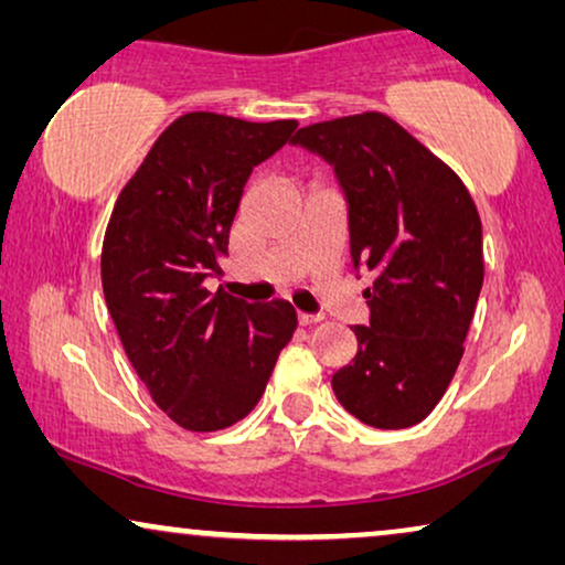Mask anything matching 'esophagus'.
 <instances>
[{"label":"esophagus","instance_id":"obj_1","mask_svg":"<svg viewBox=\"0 0 565 565\" xmlns=\"http://www.w3.org/2000/svg\"><path fill=\"white\" fill-rule=\"evenodd\" d=\"M319 321V316L316 313H298V323L300 327H311V323Z\"/></svg>","mask_w":565,"mask_h":565}]
</instances>
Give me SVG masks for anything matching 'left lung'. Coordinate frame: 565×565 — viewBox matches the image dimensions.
Segmentation results:
<instances>
[{"mask_svg": "<svg viewBox=\"0 0 565 565\" xmlns=\"http://www.w3.org/2000/svg\"><path fill=\"white\" fill-rule=\"evenodd\" d=\"M292 146L334 169L354 273L373 285L358 354L331 375L347 412L377 429L419 424L450 385L483 285L481 218L466 184L388 115L300 128Z\"/></svg>", "mask_w": 565, "mask_h": 565, "instance_id": "obj_1", "label": "left lung"}]
</instances>
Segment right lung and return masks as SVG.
<instances>
[{"instance_id":"right-lung-1","label":"right lung","mask_w":565,"mask_h":565,"mask_svg":"<svg viewBox=\"0 0 565 565\" xmlns=\"http://www.w3.org/2000/svg\"><path fill=\"white\" fill-rule=\"evenodd\" d=\"M296 120L188 113L157 138L122 188L103 244V292L153 404L190 431L226 429L257 406L296 311L211 292L252 169Z\"/></svg>"}]
</instances>
